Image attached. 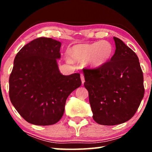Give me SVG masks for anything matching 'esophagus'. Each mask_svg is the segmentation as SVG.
Segmentation results:
<instances>
[{"label":"esophagus","instance_id":"1","mask_svg":"<svg viewBox=\"0 0 152 152\" xmlns=\"http://www.w3.org/2000/svg\"><path fill=\"white\" fill-rule=\"evenodd\" d=\"M80 78H81V81H82V84H83L84 83V75L82 74H80Z\"/></svg>","mask_w":152,"mask_h":152}]
</instances>
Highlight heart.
Returning <instances> with one entry per match:
<instances>
[{"mask_svg": "<svg viewBox=\"0 0 152 152\" xmlns=\"http://www.w3.org/2000/svg\"><path fill=\"white\" fill-rule=\"evenodd\" d=\"M67 54L74 61L87 60V66L92 69H98L106 65L111 60L113 47L107 41L80 43L69 48Z\"/></svg>", "mask_w": 152, "mask_h": 152, "instance_id": "1", "label": "heart"}]
</instances>
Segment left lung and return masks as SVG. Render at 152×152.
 <instances>
[{"mask_svg":"<svg viewBox=\"0 0 152 152\" xmlns=\"http://www.w3.org/2000/svg\"><path fill=\"white\" fill-rule=\"evenodd\" d=\"M113 39L116 50L109 62L98 69L83 70L92 117L103 125L132 119L145 92L137 56L119 38Z\"/></svg>","mask_w":152,"mask_h":152,"instance_id":"1","label":"left lung"}]
</instances>
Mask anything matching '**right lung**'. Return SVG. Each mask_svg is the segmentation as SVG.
I'll return each instance as SVG.
<instances>
[{
	"label": "right lung",
	"mask_w": 152,
	"mask_h": 152,
	"mask_svg": "<svg viewBox=\"0 0 152 152\" xmlns=\"http://www.w3.org/2000/svg\"><path fill=\"white\" fill-rule=\"evenodd\" d=\"M61 43L39 37L17 53L9 77V97L20 116L37 125L55 124L62 117L67 98L80 86L79 73L62 75L57 60Z\"/></svg>",
	"instance_id": "right-lung-1"
}]
</instances>
